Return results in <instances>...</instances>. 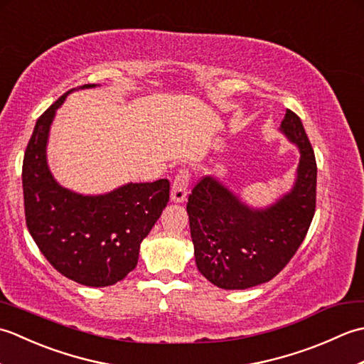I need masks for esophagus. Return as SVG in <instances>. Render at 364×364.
Wrapping results in <instances>:
<instances>
[{
	"label": "esophagus",
	"mask_w": 364,
	"mask_h": 364,
	"mask_svg": "<svg viewBox=\"0 0 364 364\" xmlns=\"http://www.w3.org/2000/svg\"><path fill=\"white\" fill-rule=\"evenodd\" d=\"M188 188H189V172L188 170H180L172 183L170 200H172L173 203H183L188 196Z\"/></svg>",
	"instance_id": "34e87169"
}]
</instances>
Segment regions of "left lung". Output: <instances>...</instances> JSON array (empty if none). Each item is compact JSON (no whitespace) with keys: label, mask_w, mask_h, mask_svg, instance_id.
<instances>
[{"label":"left lung","mask_w":364,"mask_h":364,"mask_svg":"<svg viewBox=\"0 0 364 364\" xmlns=\"http://www.w3.org/2000/svg\"><path fill=\"white\" fill-rule=\"evenodd\" d=\"M282 133L299 146L292 189L267 208L247 206L213 176L200 180L188 200L196 262L206 280L222 289L266 283L296 255L316 211V158L297 114L286 109Z\"/></svg>","instance_id":"left-lung-1"}]
</instances>
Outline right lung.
<instances>
[{
	"instance_id": "1",
	"label": "right lung",
	"mask_w": 364,
	"mask_h": 364,
	"mask_svg": "<svg viewBox=\"0 0 364 364\" xmlns=\"http://www.w3.org/2000/svg\"><path fill=\"white\" fill-rule=\"evenodd\" d=\"M89 87L95 84L81 86ZM70 92L37 119L26 146L21 172L26 227L59 274L103 288L136 267L141 242L167 206L170 183H128L103 196L60 186L46 164V142L54 114Z\"/></svg>"
}]
</instances>
